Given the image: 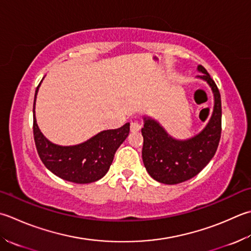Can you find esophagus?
<instances>
[{
	"instance_id": "34e87169",
	"label": "esophagus",
	"mask_w": 251,
	"mask_h": 251,
	"mask_svg": "<svg viewBox=\"0 0 251 251\" xmlns=\"http://www.w3.org/2000/svg\"><path fill=\"white\" fill-rule=\"evenodd\" d=\"M140 128H141V125H140V123H138L137 121H132V122H130V130L131 131H138V130H140Z\"/></svg>"
}]
</instances>
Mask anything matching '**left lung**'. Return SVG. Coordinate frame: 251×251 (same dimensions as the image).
<instances>
[{"label": "left lung", "mask_w": 251, "mask_h": 251, "mask_svg": "<svg viewBox=\"0 0 251 251\" xmlns=\"http://www.w3.org/2000/svg\"><path fill=\"white\" fill-rule=\"evenodd\" d=\"M200 75L212 88L214 109L205 128L188 140H176L168 135L159 123L145 117L141 128L144 137L142 160L147 172L162 184H179L200 173L217 152L222 131L221 95L214 80L203 66L199 65Z\"/></svg>", "instance_id": "1"}]
</instances>
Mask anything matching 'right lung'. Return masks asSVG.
<instances>
[{
    "label": "right lung",
    "mask_w": 251,
    "mask_h": 251,
    "mask_svg": "<svg viewBox=\"0 0 251 251\" xmlns=\"http://www.w3.org/2000/svg\"><path fill=\"white\" fill-rule=\"evenodd\" d=\"M39 86L33 102V138L42 163L53 174L72 183L88 184L102 178L109 171L116 150L129 134V123L117 129L103 130L80 145H54L42 135L34 116Z\"/></svg>",
    "instance_id": "right-lung-1"
}]
</instances>
